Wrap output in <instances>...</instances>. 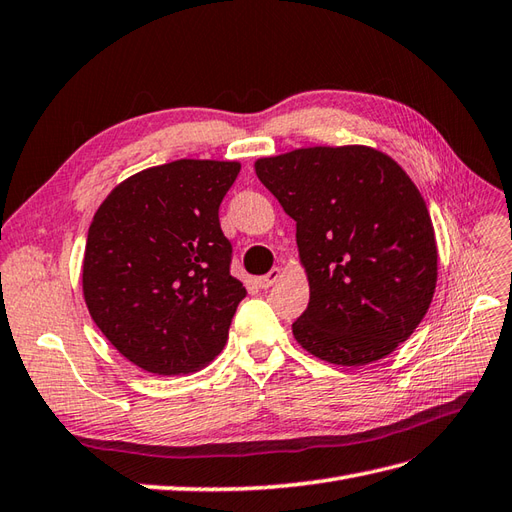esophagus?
I'll list each match as a JSON object with an SVG mask.
<instances>
[{
    "label": "esophagus",
    "mask_w": 512,
    "mask_h": 512,
    "mask_svg": "<svg viewBox=\"0 0 512 512\" xmlns=\"http://www.w3.org/2000/svg\"><path fill=\"white\" fill-rule=\"evenodd\" d=\"M279 277H281V270H279V268H272V270L268 272V275H264V277H259V279H257L259 288H261V290H268L270 285H275V281H277Z\"/></svg>",
    "instance_id": "34e87169"
}]
</instances>
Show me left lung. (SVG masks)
Returning <instances> with one entry per match:
<instances>
[{"mask_svg": "<svg viewBox=\"0 0 512 512\" xmlns=\"http://www.w3.org/2000/svg\"><path fill=\"white\" fill-rule=\"evenodd\" d=\"M255 172L296 222L310 303L292 334L316 358L362 366L419 327L436 288L430 211L399 165L366 146L299 148Z\"/></svg>", "mask_w": 512, "mask_h": 512, "instance_id": "obj_1", "label": "left lung"}]
</instances>
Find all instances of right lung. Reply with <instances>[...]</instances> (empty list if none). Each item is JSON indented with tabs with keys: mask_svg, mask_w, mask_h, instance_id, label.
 I'll list each match as a JSON object with an SVG mask.
<instances>
[{
	"mask_svg": "<svg viewBox=\"0 0 512 512\" xmlns=\"http://www.w3.org/2000/svg\"><path fill=\"white\" fill-rule=\"evenodd\" d=\"M237 174L235 161H172L126 178L95 211L82 261L89 314L148 373L198 371L227 344L246 290L218 211Z\"/></svg>",
	"mask_w": 512,
	"mask_h": 512,
	"instance_id": "add662e5",
	"label": "right lung"
}]
</instances>
